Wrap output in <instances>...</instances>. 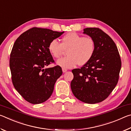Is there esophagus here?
Here are the masks:
<instances>
[{
    "instance_id": "1",
    "label": "esophagus",
    "mask_w": 131,
    "mask_h": 131,
    "mask_svg": "<svg viewBox=\"0 0 131 131\" xmlns=\"http://www.w3.org/2000/svg\"><path fill=\"white\" fill-rule=\"evenodd\" d=\"M67 69H65V68H62V72H63V73H65L66 72H67Z\"/></svg>"
}]
</instances>
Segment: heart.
<instances>
[{
    "label": "heart",
    "instance_id": "b5f03b06",
    "mask_svg": "<svg viewBox=\"0 0 131 131\" xmlns=\"http://www.w3.org/2000/svg\"><path fill=\"white\" fill-rule=\"evenodd\" d=\"M68 49V56L58 61L57 65L63 68H73L77 64L83 66L94 55L95 42L91 37L70 32L62 37L61 43L54 39L48 45V50L55 58H59Z\"/></svg>",
    "mask_w": 131,
    "mask_h": 131
}]
</instances>
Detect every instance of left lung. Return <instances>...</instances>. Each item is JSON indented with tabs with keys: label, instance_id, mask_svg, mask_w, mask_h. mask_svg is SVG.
Listing matches in <instances>:
<instances>
[{
	"label": "left lung",
	"instance_id": "1",
	"mask_svg": "<svg viewBox=\"0 0 131 131\" xmlns=\"http://www.w3.org/2000/svg\"><path fill=\"white\" fill-rule=\"evenodd\" d=\"M83 30L94 40L95 52L83 67L72 70L74 77L70 87L79 100L94 104L107 98L116 86L121 61L116 44L108 35L97 28Z\"/></svg>",
	"mask_w": 131,
	"mask_h": 131
}]
</instances>
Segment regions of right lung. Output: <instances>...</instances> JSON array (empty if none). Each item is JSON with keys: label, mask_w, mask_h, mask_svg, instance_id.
<instances>
[{"label": "right lung", "mask_w": 131, "mask_h": 131, "mask_svg": "<svg viewBox=\"0 0 131 131\" xmlns=\"http://www.w3.org/2000/svg\"><path fill=\"white\" fill-rule=\"evenodd\" d=\"M63 33L33 28L15 40L10 58L12 81L15 90L28 102L41 103L52 95L62 70L58 65L45 68L54 62L48 45Z\"/></svg>", "instance_id": "add662e5"}]
</instances>
